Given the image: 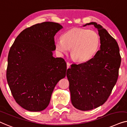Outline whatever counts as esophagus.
I'll return each instance as SVG.
<instances>
[{
  "mask_svg": "<svg viewBox=\"0 0 127 127\" xmlns=\"http://www.w3.org/2000/svg\"><path fill=\"white\" fill-rule=\"evenodd\" d=\"M69 67H70V63H69L68 62H67V69L69 68Z\"/></svg>",
  "mask_w": 127,
  "mask_h": 127,
  "instance_id": "esophagus-1",
  "label": "esophagus"
}]
</instances>
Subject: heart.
Wrapping results in <instances>:
<instances>
[{
  "label": "heart",
  "instance_id": "heart-1",
  "mask_svg": "<svg viewBox=\"0 0 127 127\" xmlns=\"http://www.w3.org/2000/svg\"><path fill=\"white\" fill-rule=\"evenodd\" d=\"M55 47L60 53L71 48V55L75 61L85 62L96 54L100 45V37L94 30L74 28L63 34L62 38L56 39Z\"/></svg>",
  "mask_w": 127,
  "mask_h": 127
}]
</instances>
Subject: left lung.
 <instances>
[{
    "instance_id": "obj_1",
    "label": "left lung",
    "mask_w": 127,
    "mask_h": 127,
    "mask_svg": "<svg viewBox=\"0 0 127 127\" xmlns=\"http://www.w3.org/2000/svg\"><path fill=\"white\" fill-rule=\"evenodd\" d=\"M94 25L100 37V49L85 63L72 64L67 69L71 99L81 110H90L103 105L111 94L119 77L121 56L116 41L105 29Z\"/></svg>"
}]
</instances>
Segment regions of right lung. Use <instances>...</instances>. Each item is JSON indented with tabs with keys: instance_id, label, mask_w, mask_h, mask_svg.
Segmentation results:
<instances>
[{
	"instance_id": "obj_1",
	"label": "right lung",
	"mask_w": 127,
	"mask_h": 127,
	"mask_svg": "<svg viewBox=\"0 0 127 127\" xmlns=\"http://www.w3.org/2000/svg\"><path fill=\"white\" fill-rule=\"evenodd\" d=\"M62 28L52 22L34 25L23 30L11 46L7 81L16 102L29 111L45 109L55 86L66 75L65 60L52 56L54 37Z\"/></svg>"
}]
</instances>
